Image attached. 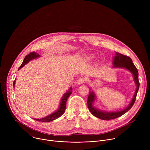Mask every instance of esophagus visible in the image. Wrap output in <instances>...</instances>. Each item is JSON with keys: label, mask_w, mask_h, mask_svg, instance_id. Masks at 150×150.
I'll return each mask as SVG.
<instances>
[{"label": "esophagus", "mask_w": 150, "mask_h": 150, "mask_svg": "<svg viewBox=\"0 0 150 150\" xmlns=\"http://www.w3.org/2000/svg\"><path fill=\"white\" fill-rule=\"evenodd\" d=\"M85 82V79L83 78H81L79 79H78V81H77V83L78 85H81L82 84L83 82Z\"/></svg>", "instance_id": "34e87169"}]
</instances>
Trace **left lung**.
Wrapping results in <instances>:
<instances>
[{"instance_id": "1", "label": "left lung", "mask_w": 150, "mask_h": 150, "mask_svg": "<svg viewBox=\"0 0 150 150\" xmlns=\"http://www.w3.org/2000/svg\"><path fill=\"white\" fill-rule=\"evenodd\" d=\"M113 68H122L125 69L129 71L133 75V78L134 82L136 85V90L135 91L133 98H132L129 104L126 108L116 111L108 112L105 110H102L97 108L94 105L96 100V96L93 91H91L88 95V98L87 100V105L89 110L91 113L96 117L102 119V120H111L120 117L126 113L133 106L137 95V93L139 87V83L138 79V72L132 62V59L128 56L123 55L120 53H115V56L113 57Z\"/></svg>"}]
</instances>
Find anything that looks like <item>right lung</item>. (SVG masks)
Segmentation results:
<instances>
[{
	"label": "right lung",
	"mask_w": 150,
	"mask_h": 150,
	"mask_svg": "<svg viewBox=\"0 0 150 150\" xmlns=\"http://www.w3.org/2000/svg\"><path fill=\"white\" fill-rule=\"evenodd\" d=\"M41 56L39 55V54L36 53L35 52H31L29 54H28L27 56H25V57L24 59V61L23 62V63L21 64V65L20 66V67L18 69V71L22 68L23 67H24L27 63H28L29 62H30L31 60L37 59L39 57H40ZM15 81L16 79H15V81H13V87H15ZM72 88L70 87L69 88L68 90H67V91L64 93L59 103V108L57 109V110H56L54 112H53L52 113H51L50 115L45 117H42L41 119H35V118H33L34 120L38 121V122H49L51 121H53L57 118H59V117H60L65 111V109H66V104H67V101L68 98V97L71 96V94H72Z\"/></svg>",
	"instance_id": "1"
}]
</instances>
